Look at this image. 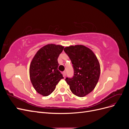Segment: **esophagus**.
<instances>
[{
	"label": "esophagus",
	"instance_id": "obj_1",
	"mask_svg": "<svg viewBox=\"0 0 129 129\" xmlns=\"http://www.w3.org/2000/svg\"><path fill=\"white\" fill-rule=\"evenodd\" d=\"M62 74H63V76L64 77H65L66 75V72H65V71L63 72V73H62Z\"/></svg>",
	"mask_w": 129,
	"mask_h": 129
}]
</instances>
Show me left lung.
I'll use <instances>...</instances> for the list:
<instances>
[{
  "label": "left lung",
  "mask_w": 129,
  "mask_h": 129,
  "mask_svg": "<svg viewBox=\"0 0 129 129\" xmlns=\"http://www.w3.org/2000/svg\"><path fill=\"white\" fill-rule=\"evenodd\" d=\"M64 52L72 61L74 76L66 77L72 92L77 96L84 97L91 92L98 82L100 65L95 54L83 45L66 47Z\"/></svg>",
  "instance_id": "left-lung-1"
}]
</instances>
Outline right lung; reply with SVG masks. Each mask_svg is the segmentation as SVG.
Segmentation results:
<instances>
[{
	"label": "right lung",
	"mask_w": 129,
	"mask_h": 129,
	"mask_svg": "<svg viewBox=\"0 0 129 129\" xmlns=\"http://www.w3.org/2000/svg\"><path fill=\"white\" fill-rule=\"evenodd\" d=\"M63 46L48 44L38 50L31 62L29 76L35 90L41 95H49L63 79L58 70L57 58Z\"/></svg>",
	"instance_id": "1"
}]
</instances>
